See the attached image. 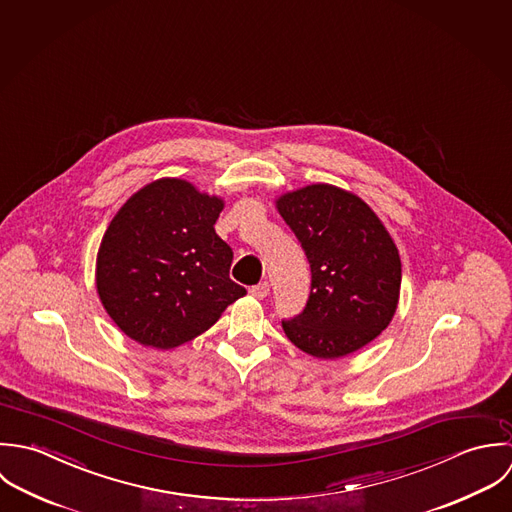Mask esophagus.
Returning a JSON list of instances; mask_svg holds the SVG:
<instances>
[{"label": "esophagus", "instance_id": "34e87169", "mask_svg": "<svg viewBox=\"0 0 512 512\" xmlns=\"http://www.w3.org/2000/svg\"><path fill=\"white\" fill-rule=\"evenodd\" d=\"M249 295H251V297H255V299H265V297L269 295V283H267V281H263V283H259V285H255V287H251V289H249Z\"/></svg>", "mask_w": 512, "mask_h": 512}]
</instances>
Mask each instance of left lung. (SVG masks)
I'll list each match as a JSON object with an SVG mask.
<instances>
[{
	"mask_svg": "<svg viewBox=\"0 0 512 512\" xmlns=\"http://www.w3.org/2000/svg\"><path fill=\"white\" fill-rule=\"evenodd\" d=\"M310 263L305 310L283 320L287 338L336 360L370 344L392 322L402 287L400 251L374 209L352 192L310 184L275 200Z\"/></svg>",
	"mask_w": 512,
	"mask_h": 512,
	"instance_id": "1",
	"label": "left lung"
}]
</instances>
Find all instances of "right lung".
<instances>
[{
	"mask_svg": "<svg viewBox=\"0 0 512 512\" xmlns=\"http://www.w3.org/2000/svg\"><path fill=\"white\" fill-rule=\"evenodd\" d=\"M219 196L160 178L122 205L97 253V293L114 324L142 346L172 350L247 291L229 279L231 247L215 233Z\"/></svg>",
	"mask_w": 512,
	"mask_h": 512,
	"instance_id": "right-lung-1",
	"label": "right lung"
}]
</instances>
